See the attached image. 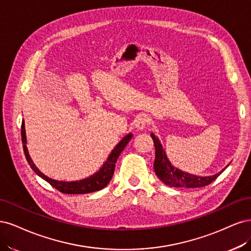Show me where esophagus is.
Instances as JSON below:
<instances>
[{"label":"esophagus","instance_id":"1","mask_svg":"<svg viewBox=\"0 0 251 251\" xmlns=\"http://www.w3.org/2000/svg\"><path fill=\"white\" fill-rule=\"evenodd\" d=\"M134 125L137 128V130H144V129H146L147 126L149 125V119L147 118V116L141 115L135 119Z\"/></svg>","mask_w":251,"mask_h":251}]
</instances>
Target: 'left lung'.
Segmentation results:
<instances>
[{"label":"left lung","instance_id":"left-lung-1","mask_svg":"<svg viewBox=\"0 0 251 251\" xmlns=\"http://www.w3.org/2000/svg\"><path fill=\"white\" fill-rule=\"evenodd\" d=\"M151 137L155 146V160H154V171L158 178L163 181L166 185L171 188H200L212 183L218 176H219L225 169L221 172L217 173L213 176L201 177L185 173L176 169L170 163L166 152L161 147V144L157 137L151 133Z\"/></svg>","mask_w":251,"mask_h":251}]
</instances>
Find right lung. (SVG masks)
<instances>
[{"label": "right lung", "mask_w": 251, "mask_h": 251, "mask_svg": "<svg viewBox=\"0 0 251 251\" xmlns=\"http://www.w3.org/2000/svg\"><path fill=\"white\" fill-rule=\"evenodd\" d=\"M21 132H22V142H23L24 152H25V156L28 160L30 167L32 168V170H33V171L38 176H40L46 181L49 182L52 187H54L56 190H58L59 192L63 193V194H88V193L102 190L106 187V185L109 183L112 175H114V173H115V167H116L117 159L119 158L120 154L122 153V151L126 147L128 142L130 141L132 137L131 133H129L125 137H123V140L121 141L117 145L116 148L111 151L107 160L105 161L104 165L102 166V168L99 170L98 172L95 173L94 175H92L90 177H87V178H85V179H82V180L67 182V181H58V180L51 179V178H49V177L40 172L39 170L35 167L33 161H32V159L30 158V155H29L28 150H27L25 123H24V120L22 122V131Z\"/></svg>", "instance_id": "1"}]
</instances>
